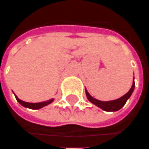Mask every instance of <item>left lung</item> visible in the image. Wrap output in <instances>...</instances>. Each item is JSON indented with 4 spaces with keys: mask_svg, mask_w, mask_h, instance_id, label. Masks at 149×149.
Returning <instances> with one entry per match:
<instances>
[{
    "mask_svg": "<svg viewBox=\"0 0 149 149\" xmlns=\"http://www.w3.org/2000/svg\"><path fill=\"white\" fill-rule=\"evenodd\" d=\"M135 89V81L133 79V84H132V86H131V89L129 90V92L127 93H126L124 96H123L122 97H120L117 100H109V101H101V100H96L95 98H93L89 93L87 91V89L85 90L86 92V95H87V97H88V100L90 102H92V104H94L95 105H96L97 107L100 108L101 109H103L104 111L108 112H113V111H118L122 107H123L124 104H126L127 100L130 98V96H131L132 92Z\"/></svg>",
    "mask_w": 149,
    "mask_h": 149,
    "instance_id": "obj_1",
    "label": "left lung"
}]
</instances>
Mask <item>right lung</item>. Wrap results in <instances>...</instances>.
Listing matches in <instances>:
<instances>
[{"mask_svg": "<svg viewBox=\"0 0 149 149\" xmlns=\"http://www.w3.org/2000/svg\"><path fill=\"white\" fill-rule=\"evenodd\" d=\"M15 98H16V100H18V102H19V104H21L22 106H24L26 108H29V109H41V108L48 105V104H51L53 100H54V99H51V100L43 101V102H39V103H29V102H25L23 100L18 99V96H16V95H15Z\"/></svg>", "mask_w": 149, "mask_h": 149, "instance_id": "1", "label": "right lung"}]
</instances>
